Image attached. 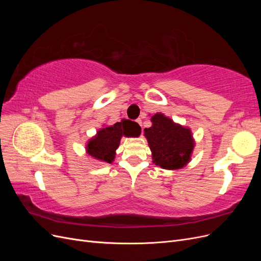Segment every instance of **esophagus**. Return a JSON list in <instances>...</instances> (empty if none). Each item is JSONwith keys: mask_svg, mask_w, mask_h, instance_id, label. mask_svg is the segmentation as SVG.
<instances>
[{"mask_svg": "<svg viewBox=\"0 0 261 261\" xmlns=\"http://www.w3.org/2000/svg\"><path fill=\"white\" fill-rule=\"evenodd\" d=\"M137 123L141 126V118H138V120H137Z\"/></svg>", "mask_w": 261, "mask_h": 261, "instance_id": "1", "label": "esophagus"}]
</instances>
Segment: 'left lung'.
Listing matches in <instances>:
<instances>
[{"label": "left lung", "mask_w": 261, "mask_h": 261, "mask_svg": "<svg viewBox=\"0 0 261 261\" xmlns=\"http://www.w3.org/2000/svg\"><path fill=\"white\" fill-rule=\"evenodd\" d=\"M152 125L145 128V137L152 154V162L165 170L184 168L192 159L195 139L191 128L175 123L158 112L150 118Z\"/></svg>", "instance_id": "1"}]
</instances>
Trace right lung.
<instances>
[{
	"mask_svg": "<svg viewBox=\"0 0 261 261\" xmlns=\"http://www.w3.org/2000/svg\"><path fill=\"white\" fill-rule=\"evenodd\" d=\"M141 133L140 126L129 120H122L111 126H103L86 145V152L100 162L112 163L115 159L116 149L121 138L138 137Z\"/></svg>",
	"mask_w": 261,
	"mask_h": 261,
	"instance_id": "add662e5",
	"label": "right lung"
}]
</instances>
